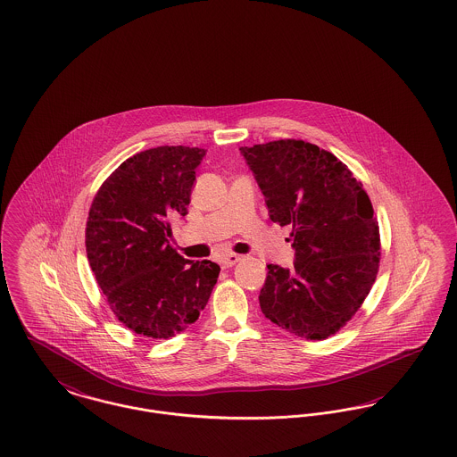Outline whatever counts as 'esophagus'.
Listing matches in <instances>:
<instances>
[{
    "label": "esophagus",
    "instance_id": "1",
    "mask_svg": "<svg viewBox=\"0 0 457 457\" xmlns=\"http://www.w3.org/2000/svg\"><path fill=\"white\" fill-rule=\"evenodd\" d=\"M240 261H242V257L238 253H228V255H224L220 259V264H222V268H231V266H235Z\"/></svg>",
    "mask_w": 457,
    "mask_h": 457
}]
</instances>
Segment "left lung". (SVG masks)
I'll return each mask as SVG.
<instances>
[{
  "mask_svg": "<svg viewBox=\"0 0 457 457\" xmlns=\"http://www.w3.org/2000/svg\"><path fill=\"white\" fill-rule=\"evenodd\" d=\"M270 212L292 226L294 268L268 266L261 312L292 336L321 341L360 310L381 240L363 184L332 153L295 139L240 147Z\"/></svg>",
  "mask_w": 457,
  "mask_h": 457,
  "instance_id": "obj_1",
  "label": "left lung"
}]
</instances>
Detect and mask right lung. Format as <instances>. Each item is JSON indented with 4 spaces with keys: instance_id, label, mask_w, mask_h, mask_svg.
I'll list each match as a JSON object with an SVG mask.
<instances>
[{
    "instance_id": "1",
    "label": "right lung",
    "mask_w": 457,
    "mask_h": 457,
    "mask_svg": "<svg viewBox=\"0 0 457 457\" xmlns=\"http://www.w3.org/2000/svg\"><path fill=\"white\" fill-rule=\"evenodd\" d=\"M205 149L160 145L125 160L99 187L85 245L111 312L134 330L169 339L207 306L220 268L170 245L169 219L186 215Z\"/></svg>"
}]
</instances>
